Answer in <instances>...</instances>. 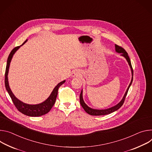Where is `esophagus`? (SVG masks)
I'll return each mask as SVG.
<instances>
[{
    "instance_id": "34e87169",
    "label": "esophagus",
    "mask_w": 152,
    "mask_h": 152,
    "mask_svg": "<svg viewBox=\"0 0 152 152\" xmlns=\"http://www.w3.org/2000/svg\"><path fill=\"white\" fill-rule=\"evenodd\" d=\"M81 75V74H80V72L78 70H75L72 72V77H80Z\"/></svg>"
}]
</instances>
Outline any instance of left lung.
<instances>
[{
    "label": "left lung",
    "mask_w": 152,
    "mask_h": 152,
    "mask_svg": "<svg viewBox=\"0 0 152 152\" xmlns=\"http://www.w3.org/2000/svg\"><path fill=\"white\" fill-rule=\"evenodd\" d=\"M115 50L116 52L118 53H120L121 54V56H123L127 61L129 66H130V67L131 69V72H132V80H131V81L129 84V85L127 89V91L123 98V99L121 100V102L118 103L116 105H115V106L113 107H112L110 108H109V109H103V110H99V109H92L91 107H89L88 106L86 105V104L85 103V102H84L83 100V90H81V92L80 93V104L82 106V107L84 109V110H85L86 112H87L88 114L91 115H94V116H99V115H107V114H110L116 110H117L118 109H119L123 104L124 102V100H125V98H126V96L127 94V92H128V91L129 89V88L130 86H131L132 83V81H133V69H132V64H131V61H130V58L128 56V54L127 53L125 49L124 48H123L122 47L117 45H115Z\"/></svg>",
    "instance_id": "left-lung-1"
}]
</instances>
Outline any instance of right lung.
<instances>
[{"label":"right lung","instance_id":"right-lung-1","mask_svg":"<svg viewBox=\"0 0 152 152\" xmlns=\"http://www.w3.org/2000/svg\"><path fill=\"white\" fill-rule=\"evenodd\" d=\"M26 41L27 40H25L22 45L14 48L11 50V52L10 53L8 57L6 70H5V85L6 89L8 92L14 106L17 109H18V110L19 112H20L21 113H22L25 115L29 116H40L49 112L50 110L51 109V108L53 107L57 98L58 88L65 82V80L59 83L58 85L54 88V89H53V92H51V94H50L49 96L45 101V102L38 104H28L24 103L14 96V95L13 94V93L12 92L10 88L9 83H8V74L9 71L10 64L11 59L13 57V55L15 54V53L18 50V49L21 46H22L23 44H25L26 42Z\"/></svg>","mask_w":152,"mask_h":152}]
</instances>
